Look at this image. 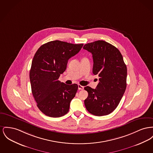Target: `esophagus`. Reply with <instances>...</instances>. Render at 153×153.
<instances>
[{"instance_id": "1", "label": "esophagus", "mask_w": 153, "mask_h": 153, "mask_svg": "<svg viewBox=\"0 0 153 153\" xmlns=\"http://www.w3.org/2000/svg\"><path fill=\"white\" fill-rule=\"evenodd\" d=\"M78 89L79 90H83L84 89V87L79 84V85H78Z\"/></svg>"}]
</instances>
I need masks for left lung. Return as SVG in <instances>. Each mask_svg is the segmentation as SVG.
I'll return each instance as SVG.
<instances>
[{"mask_svg":"<svg viewBox=\"0 0 153 153\" xmlns=\"http://www.w3.org/2000/svg\"><path fill=\"white\" fill-rule=\"evenodd\" d=\"M83 48L92 54V72L99 77L96 89L84 87L88 93L84 100L85 108L93 115H108L116 108L126 87L127 68L123 55L116 47L103 40L86 44Z\"/></svg>","mask_w":153,"mask_h":153,"instance_id":"8db88e82","label":"left lung"}]
</instances>
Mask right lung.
Returning <instances> with one entry per match:
<instances>
[{
    "label": "right lung",
    "mask_w": 153,
    "mask_h": 153,
    "mask_svg": "<svg viewBox=\"0 0 153 153\" xmlns=\"http://www.w3.org/2000/svg\"><path fill=\"white\" fill-rule=\"evenodd\" d=\"M82 45L55 40L40 46L35 54L29 73L32 92L37 106L46 116L60 117L69 111L78 85L65 84L58 79Z\"/></svg>",
    "instance_id": "add662e5"
}]
</instances>
